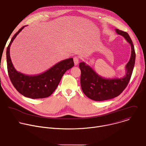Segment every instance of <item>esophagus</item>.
I'll list each match as a JSON object with an SVG mask.
<instances>
[{
    "label": "esophagus",
    "mask_w": 146,
    "mask_h": 146,
    "mask_svg": "<svg viewBox=\"0 0 146 146\" xmlns=\"http://www.w3.org/2000/svg\"><path fill=\"white\" fill-rule=\"evenodd\" d=\"M74 60V65L76 66L78 64V62H79V58L78 56H75L73 58Z\"/></svg>",
    "instance_id": "obj_1"
}]
</instances>
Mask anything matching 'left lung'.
<instances>
[{"label": "left lung", "instance_id": "obj_1", "mask_svg": "<svg viewBox=\"0 0 146 146\" xmlns=\"http://www.w3.org/2000/svg\"><path fill=\"white\" fill-rule=\"evenodd\" d=\"M118 35L122 36L131 47L130 59L125 66L126 73L122 78H106L99 76L86 62H80V83L82 92L90 99L95 101H103L118 96L128 86L135 63L136 54L132 41L129 35L118 29Z\"/></svg>", "mask_w": 146, "mask_h": 146}]
</instances>
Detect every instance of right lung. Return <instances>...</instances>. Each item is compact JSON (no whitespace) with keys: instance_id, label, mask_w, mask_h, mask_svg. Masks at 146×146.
Segmentation results:
<instances>
[{"instance_id":"add662e5","label":"right lung","mask_w":146,"mask_h":146,"mask_svg":"<svg viewBox=\"0 0 146 146\" xmlns=\"http://www.w3.org/2000/svg\"><path fill=\"white\" fill-rule=\"evenodd\" d=\"M25 27L19 29L13 36L7 48L6 58L9 76L15 89L24 96L32 99L47 98L56 90L64 73L74 66L73 59L70 58L59 62L45 72L37 75L29 76L18 72L11 62L10 48L13 40Z\"/></svg>"}]
</instances>
